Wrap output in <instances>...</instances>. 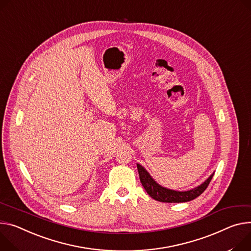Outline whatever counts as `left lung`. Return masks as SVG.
<instances>
[{"instance_id": "8db88e82", "label": "left lung", "mask_w": 251, "mask_h": 251, "mask_svg": "<svg viewBox=\"0 0 251 251\" xmlns=\"http://www.w3.org/2000/svg\"><path fill=\"white\" fill-rule=\"evenodd\" d=\"M137 169L139 173V178L143 187L145 188L146 192L155 200L160 202H167V203H180V202H187L195 199L200 194L204 192V190L207 188L208 184L214 175V172L205 180L202 184L198 185L197 187L187 190V191H178L172 190L166 187L161 186L158 184L157 182L152 178L149 172L140 164L137 163Z\"/></svg>"}]
</instances>
